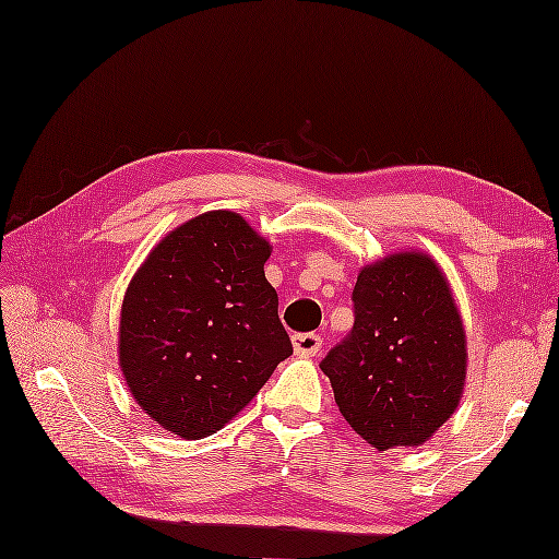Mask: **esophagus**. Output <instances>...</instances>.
Here are the masks:
<instances>
[{
    "mask_svg": "<svg viewBox=\"0 0 559 559\" xmlns=\"http://www.w3.org/2000/svg\"><path fill=\"white\" fill-rule=\"evenodd\" d=\"M293 349L297 357H314L321 349V335L297 333V335H293Z\"/></svg>",
    "mask_w": 559,
    "mask_h": 559,
    "instance_id": "obj_1",
    "label": "esophagus"
}]
</instances>
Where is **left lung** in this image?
<instances>
[{
    "mask_svg": "<svg viewBox=\"0 0 559 559\" xmlns=\"http://www.w3.org/2000/svg\"><path fill=\"white\" fill-rule=\"evenodd\" d=\"M355 326L321 371L345 421L379 452L419 448L455 414L466 333L443 269L421 250L361 266Z\"/></svg>",
    "mask_w": 559,
    "mask_h": 559,
    "instance_id": "left-lung-1",
    "label": "left lung"
}]
</instances>
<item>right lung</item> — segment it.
Here are the masks:
<instances>
[{"label":"right lung","instance_id":"add662e5","mask_svg":"<svg viewBox=\"0 0 559 559\" xmlns=\"http://www.w3.org/2000/svg\"><path fill=\"white\" fill-rule=\"evenodd\" d=\"M271 242L228 210L168 230L123 295L119 367L164 431L200 440L250 405L293 345L264 276Z\"/></svg>","mask_w":559,"mask_h":559}]
</instances>
